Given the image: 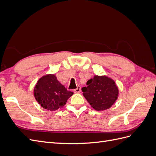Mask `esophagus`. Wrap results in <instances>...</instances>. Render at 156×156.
Returning <instances> with one entry per match:
<instances>
[{"label":"esophagus","instance_id":"34e87169","mask_svg":"<svg viewBox=\"0 0 156 156\" xmlns=\"http://www.w3.org/2000/svg\"><path fill=\"white\" fill-rule=\"evenodd\" d=\"M73 91H74L75 93H79L80 92H81V87H80L79 86H78V87H77V88L74 89Z\"/></svg>","mask_w":156,"mask_h":156}]
</instances>
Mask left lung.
Wrapping results in <instances>:
<instances>
[{
    "mask_svg": "<svg viewBox=\"0 0 156 156\" xmlns=\"http://www.w3.org/2000/svg\"><path fill=\"white\" fill-rule=\"evenodd\" d=\"M82 88L84 97L94 109L100 111L109 108L119 97V90L115 81L106 75H94Z\"/></svg>",
    "mask_w": 156,
    "mask_h": 156,
    "instance_id": "1",
    "label": "left lung"
}]
</instances>
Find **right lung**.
<instances>
[{
    "instance_id": "obj_1",
    "label": "right lung",
    "mask_w": 156,
    "mask_h": 156,
    "mask_svg": "<svg viewBox=\"0 0 156 156\" xmlns=\"http://www.w3.org/2000/svg\"><path fill=\"white\" fill-rule=\"evenodd\" d=\"M73 94L58 81L55 74L42 76L34 88L36 100L44 108L50 111L63 107Z\"/></svg>"
}]
</instances>
